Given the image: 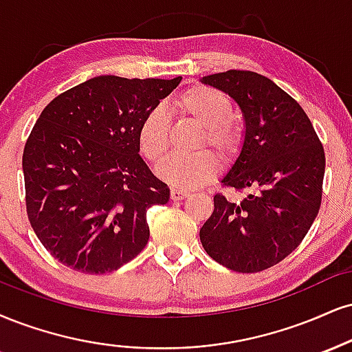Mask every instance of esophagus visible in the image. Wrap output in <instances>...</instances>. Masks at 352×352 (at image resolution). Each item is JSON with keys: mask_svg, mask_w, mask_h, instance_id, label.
Masks as SVG:
<instances>
[{"mask_svg": "<svg viewBox=\"0 0 352 352\" xmlns=\"http://www.w3.org/2000/svg\"><path fill=\"white\" fill-rule=\"evenodd\" d=\"M188 192L187 190H182V188H175L173 187L172 190H170V198L173 201H179V200H184V198H187L188 197Z\"/></svg>", "mask_w": 352, "mask_h": 352, "instance_id": "34e87169", "label": "esophagus"}]
</instances>
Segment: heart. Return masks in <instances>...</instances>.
Listing matches in <instances>:
<instances>
[{
    "label": "heart",
    "mask_w": 352,
    "mask_h": 352,
    "mask_svg": "<svg viewBox=\"0 0 352 352\" xmlns=\"http://www.w3.org/2000/svg\"><path fill=\"white\" fill-rule=\"evenodd\" d=\"M173 111L197 121L203 128L200 147L208 144L223 159H231L243 146L244 129L232 120V103L223 91L206 85L190 87L173 96ZM170 120L162 107L146 113L138 129L141 154L152 164H159L168 151ZM219 160L213 152L200 151L192 155L168 159L157 168L159 177L175 188H198L217 175Z\"/></svg>",
    "instance_id": "obj_1"
}]
</instances>
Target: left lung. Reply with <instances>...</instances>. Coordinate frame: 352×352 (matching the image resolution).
<instances>
[{
	"mask_svg": "<svg viewBox=\"0 0 352 352\" xmlns=\"http://www.w3.org/2000/svg\"><path fill=\"white\" fill-rule=\"evenodd\" d=\"M201 82L228 93L243 111V149L221 182L236 192L249 190L241 201L214 195L201 245L224 267L261 272L294 252L318 214L323 144L303 108L267 77L228 70Z\"/></svg>",
	"mask_w": 352,
	"mask_h": 352,
	"instance_id": "obj_1",
	"label": "left lung"
}]
</instances>
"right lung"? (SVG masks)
Here are the masks:
<instances>
[{"instance_id":"add662e5","label":"right lung","mask_w":352,"mask_h":352,"mask_svg":"<svg viewBox=\"0 0 352 352\" xmlns=\"http://www.w3.org/2000/svg\"><path fill=\"white\" fill-rule=\"evenodd\" d=\"M182 77L101 75L54 98L23 154L28 218L58 262L107 274L149 241L147 210L170 198L139 155L138 129Z\"/></svg>"}]
</instances>
